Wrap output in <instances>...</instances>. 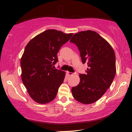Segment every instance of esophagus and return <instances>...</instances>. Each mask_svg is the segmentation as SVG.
<instances>
[{
	"label": "esophagus",
	"instance_id": "1",
	"mask_svg": "<svg viewBox=\"0 0 132 132\" xmlns=\"http://www.w3.org/2000/svg\"><path fill=\"white\" fill-rule=\"evenodd\" d=\"M68 75L69 76H73V75L75 74V73H72V72H69V71H68Z\"/></svg>",
	"mask_w": 132,
	"mask_h": 132
}]
</instances>
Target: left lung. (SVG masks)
<instances>
[{
    "mask_svg": "<svg viewBox=\"0 0 132 132\" xmlns=\"http://www.w3.org/2000/svg\"><path fill=\"white\" fill-rule=\"evenodd\" d=\"M70 42L77 46L82 63L88 65L86 74L79 75V84L71 88L72 95L81 103H94L104 94L114 79L115 52L108 42L94 31L76 33Z\"/></svg>",
    "mask_w": 132,
    "mask_h": 132,
    "instance_id": "left-lung-1",
    "label": "left lung"
}]
</instances>
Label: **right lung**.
I'll use <instances>...</instances> for the list:
<instances>
[{
    "label": "right lung",
    "mask_w": 132,
    "mask_h": 132,
    "mask_svg": "<svg viewBox=\"0 0 132 132\" xmlns=\"http://www.w3.org/2000/svg\"><path fill=\"white\" fill-rule=\"evenodd\" d=\"M55 30L37 35L27 45L21 58V79L30 97L39 104L55 99L65 72L54 69L61 46L72 37Z\"/></svg>",
    "instance_id": "add662e5"
}]
</instances>
